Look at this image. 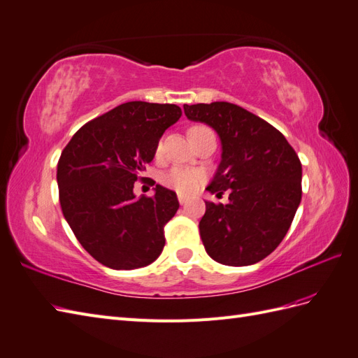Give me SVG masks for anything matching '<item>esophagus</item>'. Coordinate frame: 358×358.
Listing matches in <instances>:
<instances>
[{
  "mask_svg": "<svg viewBox=\"0 0 358 358\" xmlns=\"http://www.w3.org/2000/svg\"><path fill=\"white\" fill-rule=\"evenodd\" d=\"M178 199H179V203H180V205H187V201H188V199L185 197V196H178Z\"/></svg>",
  "mask_w": 358,
  "mask_h": 358,
  "instance_id": "34e87169",
  "label": "esophagus"
}]
</instances>
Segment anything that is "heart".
I'll return each instance as SVG.
<instances>
[{"label":"heart","instance_id":"heart-1","mask_svg":"<svg viewBox=\"0 0 358 358\" xmlns=\"http://www.w3.org/2000/svg\"><path fill=\"white\" fill-rule=\"evenodd\" d=\"M197 128V127H196ZM161 150V144L158 152ZM203 182V175L197 170L185 169V167H173L170 171L162 176V183L166 187L178 191L179 194H189L196 191Z\"/></svg>","mask_w":358,"mask_h":358}]
</instances>
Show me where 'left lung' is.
Wrapping results in <instances>:
<instances>
[{
	"label": "left lung",
	"instance_id": "1",
	"mask_svg": "<svg viewBox=\"0 0 358 358\" xmlns=\"http://www.w3.org/2000/svg\"><path fill=\"white\" fill-rule=\"evenodd\" d=\"M192 122L206 123L221 140V162L206 188L229 203L205 201L199 229L218 264H257L282 243L301 201V162L285 135L230 102L183 105Z\"/></svg>",
	"mask_w": 358,
	"mask_h": 358
}]
</instances>
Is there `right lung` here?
I'll use <instances>...</instances> for the list:
<instances>
[{
    "label": "right lung",
    "instance_id": "1",
    "mask_svg": "<svg viewBox=\"0 0 358 358\" xmlns=\"http://www.w3.org/2000/svg\"><path fill=\"white\" fill-rule=\"evenodd\" d=\"M180 115L175 103L127 102L85 123L63 149L57 166L63 215L102 265L134 269L161 255L164 226L179 209L176 192L157 185L153 197H135L134 182Z\"/></svg>",
    "mask_w": 358,
    "mask_h": 358
}]
</instances>
